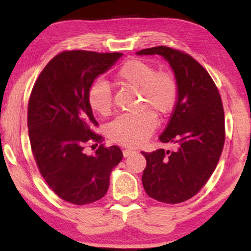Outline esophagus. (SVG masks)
<instances>
[{"mask_svg": "<svg viewBox=\"0 0 251 251\" xmlns=\"http://www.w3.org/2000/svg\"><path fill=\"white\" fill-rule=\"evenodd\" d=\"M133 153H136V151H133V150H123V156H125V157H128V156H130Z\"/></svg>", "mask_w": 251, "mask_h": 251, "instance_id": "1", "label": "esophagus"}]
</instances>
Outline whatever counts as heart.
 <instances>
[{"label": "heart", "mask_w": 251, "mask_h": 251, "mask_svg": "<svg viewBox=\"0 0 251 251\" xmlns=\"http://www.w3.org/2000/svg\"><path fill=\"white\" fill-rule=\"evenodd\" d=\"M119 83L139 89L144 97L143 105L150 106L156 114L167 115L173 111L178 98V85L169 72L159 71L149 61L130 59L116 73ZM88 102L97 114L106 116L111 113L113 99L107 82L96 80L88 90ZM155 128V118L151 112L138 115H122L108 126V136L113 142L125 146L142 145Z\"/></svg>", "instance_id": "obj_1"}]
</instances>
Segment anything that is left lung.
I'll return each instance as SVG.
<instances>
[{
  "instance_id": "1",
  "label": "left lung",
  "mask_w": 251,
  "mask_h": 251,
  "mask_svg": "<svg viewBox=\"0 0 251 251\" xmlns=\"http://www.w3.org/2000/svg\"><path fill=\"white\" fill-rule=\"evenodd\" d=\"M159 54L169 63L178 85V98L162 143L176 150L142 152L146 159L143 186L149 197L180 203L194 197L214 173L225 142L224 109L218 89L207 71L190 54L168 47L137 52Z\"/></svg>"
}]
</instances>
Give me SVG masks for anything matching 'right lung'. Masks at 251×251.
I'll use <instances>...</instances> for the list:
<instances>
[{
  "label": "right lung",
  "instance_id": "add662e5",
  "mask_svg": "<svg viewBox=\"0 0 251 251\" xmlns=\"http://www.w3.org/2000/svg\"><path fill=\"white\" fill-rule=\"evenodd\" d=\"M123 53L65 51L52 58L34 84L28 101L29 142L44 180L63 200L88 204L109 186L113 168L122 160L118 146L100 145L94 155L87 143H100L98 126L88 102V90Z\"/></svg>",
  "mask_w": 251,
  "mask_h": 251
}]
</instances>
